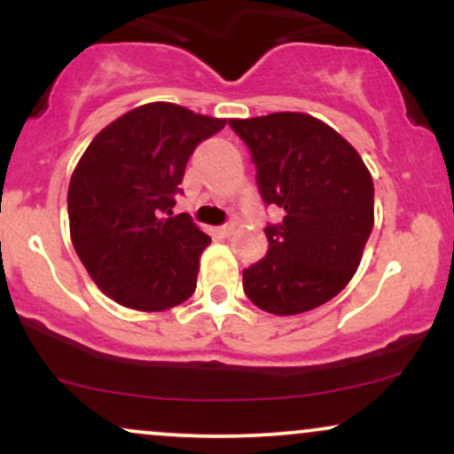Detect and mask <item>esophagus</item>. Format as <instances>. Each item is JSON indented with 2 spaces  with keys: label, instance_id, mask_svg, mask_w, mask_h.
Listing matches in <instances>:
<instances>
[{
  "label": "esophagus",
  "instance_id": "esophagus-1",
  "mask_svg": "<svg viewBox=\"0 0 454 454\" xmlns=\"http://www.w3.org/2000/svg\"><path fill=\"white\" fill-rule=\"evenodd\" d=\"M217 232H220V237H232V232H234V223H223V226H220L217 228Z\"/></svg>",
  "mask_w": 454,
  "mask_h": 454
}]
</instances>
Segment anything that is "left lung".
I'll list each match as a JSON object with an SVG mask.
<instances>
[{"mask_svg": "<svg viewBox=\"0 0 454 454\" xmlns=\"http://www.w3.org/2000/svg\"><path fill=\"white\" fill-rule=\"evenodd\" d=\"M252 151L256 184L284 220L267 226L269 252L243 270L260 309L294 316L325 305L356 273L373 228V181L341 134L305 113L231 119Z\"/></svg>", "mask_w": 454, "mask_h": 454, "instance_id": "1", "label": "left lung"}]
</instances>
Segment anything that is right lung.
<instances>
[{"instance_id": "1", "label": "right lung", "mask_w": 454, "mask_h": 454, "mask_svg": "<svg viewBox=\"0 0 454 454\" xmlns=\"http://www.w3.org/2000/svg\"><path fill=\"white\" fill-rule=\"evenodd\" d=\"M226 119L170 102L134 108L91 140L67 187L70 237L104 294L138 311L181 305L196 290L211 239L173 215L185 164Z\"/></svg>"}]
</instances>
